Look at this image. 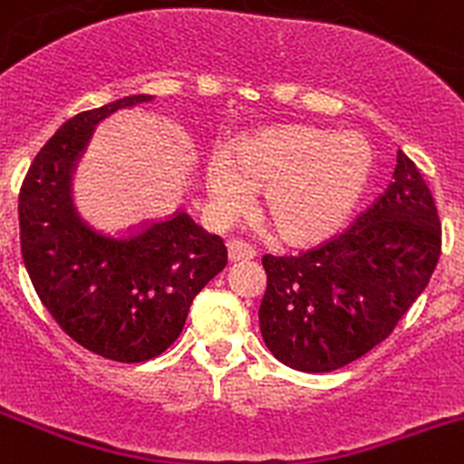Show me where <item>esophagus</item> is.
Here are the masks:
<instances>
[{"mask_svg":"<svg viewBox=\"0 0 464 464\" xmlns=\"http://www.w3.org/2000/svg\"><path fill=\"white\" fill-rule=\"evenodd\" d=\"M256 256V249L245 240L228 242V258L231 260H251Z\"/></svg>","mask_w":464,"mask_h":464,"instance_id":"obj_1","label":"esophagus"}]
</instances>
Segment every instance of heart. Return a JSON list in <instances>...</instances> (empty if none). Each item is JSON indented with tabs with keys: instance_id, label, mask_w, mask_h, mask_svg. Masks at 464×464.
Returning a JSON list of instances; mask_svg holds the SVG:
<instances>
[{
	"instance_id": "heart-1",
	"label": "heart",
	"mask_w": 464,
	"mask_h": 464,
	"mask_svg": "<svg viewBox=\"0 0 464 464\" xmlns=\"http://www.w3.org/2000/svg\"><path fill=\"white\" fill-rule=\"evenodd\" d=\"M370 169L372 150L361 133L285 124L237 142L231 163L210 160L206 188L222 215L242 213L249 190H265L260 213L274 236L313 245L349 218Z\"/></svg>"
}]
</instances>
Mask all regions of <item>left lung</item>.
<instances>
[{
  "label": "left lung",
  "mask_w": 464,
  "mask_h": 464,
  "mask_svg": "<svg viewBox=\"0 0 464 464\" xmlns=\"http://www.w3.org/2000/svg\"><path fill=\"white\" fill-rule=\"evenodd\" d=\"M440 251L433 195L399 151L388 190L344 231L296 256H263L265 344L283 365L310 374L358 361L424 292Z\"/></svg>",
  "instance_id": "obj_1"
}]
</instances>
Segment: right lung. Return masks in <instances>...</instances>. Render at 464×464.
I'll use <instances>...</instances> for the list:
<instances>
[{
  "label": "right lung",
  "instance_id": "1",
  "mask_svg": "<svg viewBox=\"0 0 464 464\" xmlns=\"http://www.w3.org/2000/svg\"><path fill=\"white\" fill-rule=\"evenodd\" d=\"M133 94L67 120L35 154L20 188L24 267L53 322L97 356L145 362L181 335L192 299L227 267V246L186 210L124 233L83 222L70 195L72 169L92 129Z\"/></svg>",
  "mask_w": 464,
  "mask_h": 464
}]
</instances>
